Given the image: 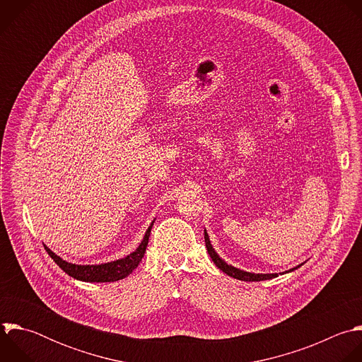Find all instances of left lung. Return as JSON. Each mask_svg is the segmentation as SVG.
<instances>
[{"label":"left lung","instance_id":"1","mask_svg":"<svg viewBox=\"0 0 362 362\" xmlns=\"http://www.w3.org/2000/svg\"><path fill=\"white\" fill-rule=\"evenodd\" d=\"M204 238H205V247H206V251H208L211 259L214 261V264H215L216 267H218V268H220L223 272H226L227 275H230V276H233V278H237V279H241V281H264V279H271V278L278 276V274H252V272H245V271H241V269H238V268H235V267L228 265L227 262H224V261L218 257V254H216V252L214 251V248H212V245H211V243H209V238H208L206 231H204ZM297 268H300V265L296 267V268H293V269H290V271H294V269H297ZM290 271H286V272H290Z\"/></svg>","mask_w":362,"mask_h":362}]
</instances>
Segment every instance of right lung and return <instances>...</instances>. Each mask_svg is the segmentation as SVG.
Returning a JSON list of instances; mask_svg holds the SVG:
<instances>
[{"label": "right lung", "instance_id": "right-lung-1", "mask_svg": "<svg viewBox=\"0 0 362 362\" xmlns=\"http://www.w3.org/2000/svg\"><path fill=\"white\" fill-rule=\"evenodd\" d=\"M153 224H154V221H153ZM153 224L148 227V230L146 233V237H144L142 243L139 244V247L132 254L127 255L125 258L112 261V262H107V264H101V265H76V264L64 261L62 258L55 255L47 247H45V251L55 261V264L65 274H68L72 278L80 279V281H86V282H114V281H118V279H122V278L128 276L138 267L144 254H146Z\"/></svg>", "mask_w": 362, "mask_h": 362}]
</instances>
